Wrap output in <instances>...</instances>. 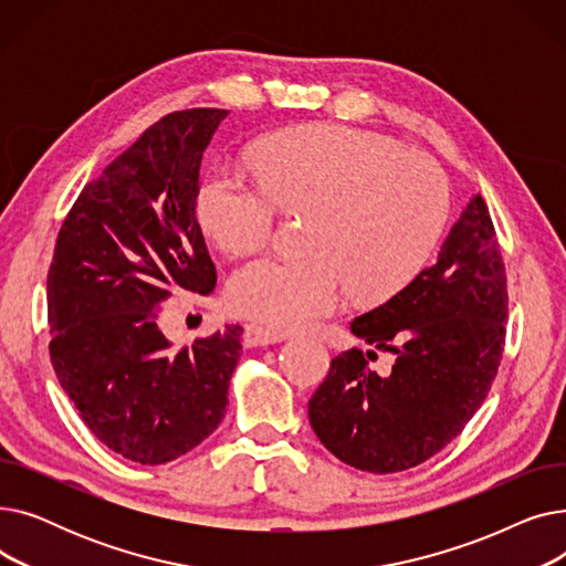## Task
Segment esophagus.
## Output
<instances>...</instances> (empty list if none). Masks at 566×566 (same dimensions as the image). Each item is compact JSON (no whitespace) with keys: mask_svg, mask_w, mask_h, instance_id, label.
<instances>
[{"mask_svg":"<svg viewBox=\"0 0 566 566\" xmlns=\"http://www.w3.org/2000/svg\"><path fill=\"white\" fill-rule=\"evenodd\" d=\"M243 339L248 346H268V344H277V342L286 339V335L268 331V328H263V325H256V323H248Z\"/></svg>","mask_w":566,"mask_h":566,"instance_id":"esophagus-1","label":"esophagus"}]
</instances>
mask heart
Returning a JSON list of instances; mask_svg holds the SVG:
<instances>
[{
	"label": "heart",
	"mask_w": 566,
	"mask_h": 566,
	"mask_svg": "<svg viewBox=\"0 0 566 566\" xmlns=\"http://www.w3.org/2000/svg\"><path fill=\"white\" fill-rule=\"evenodd\" d=\"M248 160L256 181L229 167L206 174L197 218L222 250L248 254L273 238L277 208H310L305 254L254 259L227 286L235 314L280 333L331 316L348 289L365 303L397 293L420 273L448 222L442 169L367 130L293 128L259 142Z\"/></svg>",
	"instance_id": "heart-1"
}]
</instances>
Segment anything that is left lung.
Returning a JSON list of instances; mask_svg holds the SVG:
<instances>
[{"label": "left lung", "mask_w": 566, "mask_h": 566, "mask_svg": "<svg viewBox=\"0 0 566 566\" xmlns=\"http://www.w3.org/2000/svg\"><path fill=\"white\" fill-rule=\"evenodd\" d=\"M507 305L489 206L474 195L438 261L390 301L353 318L355 337L397 360L388 376H378L360 348L337 355L310 399L318 440L344 463L374 474L401 472L438 454L491 390Z\"/></svg>", "instance_id": "1"}]
</instances>
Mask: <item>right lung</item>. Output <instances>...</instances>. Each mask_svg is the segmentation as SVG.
<instances>
[{"instance_id": "obj_1", "label": "right lung", "mask_w": 566, "mask_h": 566, "mask_svg": "<svg viewBox=\"0 0 566 566\" xmlns=\"http://www.w3.org/2000/svg\"><path fill=\"white\" fill-rule=\"evenodd\" d=\"M227 109L171 112L86 184L48 273L50 360L84 424L124 459L158 465L227 412L241 325L176 348L165 303L218 273L197 222L199 167Z\"/></svg>"}]
</instances>
